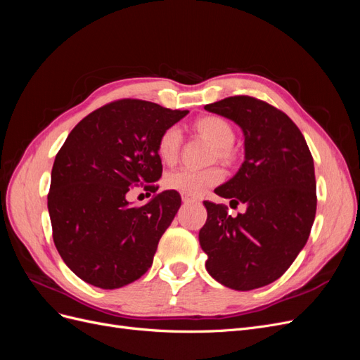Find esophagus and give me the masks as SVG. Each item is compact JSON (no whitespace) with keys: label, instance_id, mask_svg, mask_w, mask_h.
Masks as SVG:
<instances>
[{"label":"esophagus","instance_id":"1","mask_svg":"<svg viewBox=\"0 0 360 360\" xmlns=\"http://www.w3.org/2000/svg\"><path fill=\"white\" fill-rule=\"evenodd\" d=\"M181 200H183V202H184V204H188V202H195V201H197V198H193V197H191V195H186V193H181Z\"/></svg>","mask_w":360,"mask_h":360}]
</instances>
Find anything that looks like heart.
<instances>
[{
    "mask_svg": "<svg viewBox=\"0 0 360 360\" xmlns=\"http://www.w3.org/2000/svg\"><path fill=\"white\" fill-rule=\"evenodd\" d=\"M198 132L210 139L214 144V158L222 160H230L233 158L234 143V129L231 124L225 122L221 117H202L195 123ZM183 143V134L179 126H169L163 130L158 139V155L165 163H172L180 153V147ZM224 180V172L219 168H207V169H192V168H179L171 171L165 177V186L168 189L177 191L181 193L191 195V197H200L207 189L216 186L217 183Z\"/></svg>",
    "mask_w": 360,
    "mask_h": 360,
    "instance_id": "heart-1",
    "label": "heart"
}]
</instances>
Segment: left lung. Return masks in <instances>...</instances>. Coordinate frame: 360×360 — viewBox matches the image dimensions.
I'll return each mask as SVG.
<instances>
[{"instance_id": "obj_1", "label": "left lung", "mask_w": 360, "mask_h": 360, "mask_svg": "<svg viewBox=\"0 0 360 360\" xmlns=\"http://www.w3.org/2000/svg\"><path fill=\"white\" fill-rule=\"evenodd\" d=\"M233 120L245 135V162L214 193L245 204L236 217L228 207L204 201L207 221L200 245L205 269L222 285L248 291L285 274L307 245L317 210L314 159L292 120L250 96L204 106Z\"/></svg>"}]
</instances>
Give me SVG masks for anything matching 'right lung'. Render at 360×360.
<instances>
[{"label":"right lung","mask_w":360,"mask_h":360,"mask_svg":"<svg viewBox=\"0 0 360 360\" xmlns=\"http://www.w3.org/2000/svg\"><path fill=\"white\" fill-rule=\"evenodd\" d=\"M188 112L122 99L93 111L69 134L52 167L48 210L58 254L82 281L114 290L153 264L180 193L163 191L141 207L126 197L138 184L158 191V139Z\"/></svg>","instance_id":"1"}]
</instances>
